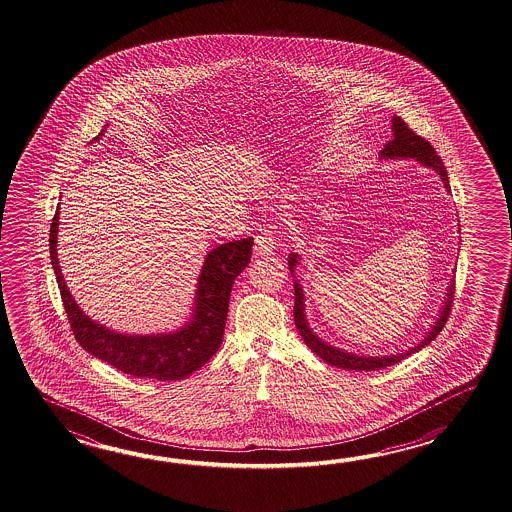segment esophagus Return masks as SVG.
<instances>
[{"label":"esophagus","instance_id":"obj_1","mask_svg":"<svg viewBox=\"0 0 512 512\" xmlns=\"http://www.w3.org/2000/svg\"><path fill=\"white\" fill-rule=\"evenodd\" d=\"M274 247H276V240H274L272 230H261L260 234L256 236V240H254V254L260 256V258L271 256L272 252H274Z\"/></svg>","mask_w":512,"mask_h":512}]
</instances>
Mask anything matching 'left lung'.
Listing matches in <instances>:
<instances>
[{
	"label": "left lung",
	"mask_w": 512,
	"mask_h": 512,
	"mask_svg": "<svg viewBox=\"0 0 512 512\" xmlns=\"http://www.w3.org/2000/svg\"><path fill=\"white\" fill-rule=\"evenodd\" d=\"M392 130L393 139L384 146V150L381 152L382 159H415L419 163L426 166V168H432L435 170L441 181L445 183V188L450 192V185H448V175H446L445 164L441 161V157L435 153L432 144L423 139L421 135H417L414 131L408 128V124L404 122L401 117H393L392 119ZM300 265V256L298 254H291L289 256V271L294 276V267ZM454 289H456V283L454 280L450 282V287L446 291L445 305L439 313V318L435 320L434 326L430 329V333L426 335L417 346L414 348L404 351V353H397V355H384V357H364V355H357V353H348V351H342V349L335 348V346H329L327 342H324L322 338L316 337L315 333L311 331V327L305 320V304H304V291L300 287L298 280H294V324L298 333L304 338L305 344L311 348L313 353H316L320 359L331 364V366H337V368H344V370H357V371H375L382 370L386 366H393L397 362L406 359L408 355L417 353L421 349L428 346L432 340H434L441 329L445 327L446 320H448V313L452 309V298H454Z\"/></svg>",
	"instance_id": "obj_1"
}]
</instances>
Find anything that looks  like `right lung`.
Segmentation results:
<instances>
[{"instance_id":"1","label":"right lung","mask_w":512,"mask_h":512,"mask_svg":"<svg viewBox=\"0 0 512 512\" xmlns=\"http://www.w3.org/2000/svg\"><path fill=\"white\" fill-rule=\"evenodd\" d=\"M102 135L104 130L93 141ZM58 214L60 207L49 230V252L67 320L82 348L122 373L155 381L185 379L216 355L223 342L232 283L251 261L252 238L229 241L208 252L196 285L194 313L185 327L159 335H124L91 320L69 293L56 252Z\"/></svg>"}]
</instances>
